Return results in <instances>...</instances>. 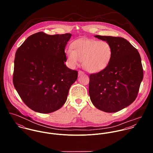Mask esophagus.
Masks as SVG:
<instances>
[{"label":"esophagus","instance_id":"esophagus-1","mask_svg":"<svg viewBox=\"0 0 153 153\" xmlns=\"http://www.w3.org/2000/svg\"><path fill=\"white\" fill-rule=\"evenodd\" d=\"M84 73L82 71H78V75H79V76L82 75H84Z\"/></svg>","mask_w":153,"mask_h":153}]
</instances>
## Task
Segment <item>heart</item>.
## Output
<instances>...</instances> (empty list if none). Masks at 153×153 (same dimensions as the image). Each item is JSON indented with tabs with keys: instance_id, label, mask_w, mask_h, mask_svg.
I'll list each match as a JSON object with an SVG mask.
<instances>
[{
	"instance_id": "obj_1",
	"label": "heart",
	"mask_w": 153,
	"mask_h": 153,
	"mask_svg": "<svg viewBox=\"0 0 153 153\" xmlns=\"http://www.w3.org/2000/svg\"><path fill=\"white\" fill-rule=\"evenodd\" d=\"M67 61L72 67L82 61L83 67L91 73H98L109 65L113 49L108 42L92 39H79L74 41L71 48L66 49Z\"/></svg>"
}]
</instances>
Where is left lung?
<instances>
[{"label":"left lung","mask_w":153,"mask_h":153,"mask_svg":"<svg viewBox=\"0 0 153 153\" xmlns=\"http://www.w3.org/2000/svg\"><path fill=\"white\" fill-rule=\"evenodd\" d=\"M108 42L113 49L109 65L89 76V95L94 105L106 112H115L131 104L137 98L143 79L139 52L120 37L95 35Z\"/></svg>","instance_id":"1"}]
</instances>
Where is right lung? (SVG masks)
Wrapping results in <instances>:
<instances>
[{"mask_svg":"<svg viewBox=\"0 0 153 153\" xmlns=\"http://www.w3.org/2000/svg\"><path fill=\"white\" fill-rule=\"evenodd\" d=\"M72 35L38 32L18 49L13 82L24 103L35 112L48 114L61 108L78 72L65 62L66 45Z\"/></svg>","mask_w":153,"mask_h":153,"instance_id":"add662e5","label":"right lung"}]
</instances>
